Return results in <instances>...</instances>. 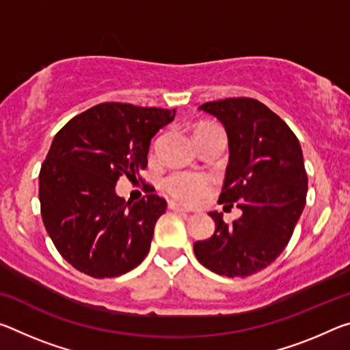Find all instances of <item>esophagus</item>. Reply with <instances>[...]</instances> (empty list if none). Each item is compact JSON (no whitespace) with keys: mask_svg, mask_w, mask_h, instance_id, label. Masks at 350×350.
I'll list each match as a JSON object with an SVG mask.
<instances>
[{"mask_svg":"<svg viewBox=\"0 0 350 350\" xmlns=\"http://www.w3.org/2000/svg\"><path fill=\"white\" fill-rule=\"evenodd\" d=\"M168 207H170L171 210H174V212H185V213L190 212V208H187V207H184V205L177 204V202H174V201H170V202H168Z\"/></svg>","mask_w":350,"mask_h":350,"instance_id":"esophagus-1","label":"esophagus"}]
</instances>
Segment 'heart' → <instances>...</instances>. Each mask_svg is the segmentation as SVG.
<instances>
[{
  "mask_svg": "<svg viewBox=\"0 0 350 350\" xmlns=\"http://www.w3.org/2000/svg\"><path fill=\"white\" fill-rule=\"evenodd\" d=\"M165 188L171 196L185 204H195L213 188V180L205 174L174 173L166 177Z\"/></svg>",
  "mask_w": 350,
  "mask_h": 350,
  "instance_id": "b5f03b06",
  "label": "heart"
}]
</instances>
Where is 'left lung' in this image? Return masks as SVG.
<instances>
[{"label": "left lung", "instance_id": "8db88e82", "mask_svg": "<svg viewBox=\"0 0 350 350\" xmlns=\"http://www.w3.org/2000/svg\"><path fill=\"white\" fill-rule=\"evenodd\" d=\"M199 110L218 118L229 140L218 202L237 204L243 213L227 226L223 213L210 212L213 235L193 249L213 273L247 277L279 257L301 218L308 185L302 149L285 121L257 99L227 98Z\"/></svg>", "mask_w": 350, "mask_h": 350}]
</instances>
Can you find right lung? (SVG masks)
<instances>
[{
	"label": "right lung",
	"mask_w": 350,
	"mask_h": 350,
	"mask_svg": "<svg viewBox=\"0 0 350 350\" xmlns=\"http://www.w3.org/2000/svg\"><path fill=\"white\" fill-rule=\"evenodd\" d=\"M174 115V109L105 103L55 134L38 176V199L48 235L77 271L104 279L145 260L166 201L152 193L124 201L115 187L121 176L137 180L151 138Z\"/></svg>",
	"instance_id": "right-lung-1"
}]
</instances>
